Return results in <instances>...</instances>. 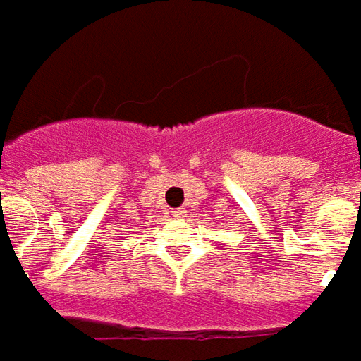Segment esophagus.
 <instances>
[{
    "label": "esophagus",
    "instance_id": "obj_1",
    "mask_svg": "<svg viewBox=\"0 0 361 361\" xmlns=\"http://www.w3.org/2000/svg\"><path fill=\"white\" fill-rule=\"evenodd\" d=\"M173 219H183L185 216V211L183 209H176V211H172Z\"/></svg>",
    "mask_w": 361,
    "mask_h": 361
}]
</instances>
